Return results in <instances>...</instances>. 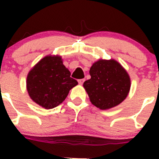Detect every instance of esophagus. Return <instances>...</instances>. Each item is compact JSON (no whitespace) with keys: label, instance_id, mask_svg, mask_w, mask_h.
Listing matches in <instances>:
<instances>
[{"label":"esophagus","instance_id":"esophagus-1","mask_svg":"<svg viewBox=\"0 0 159 159\" xmlns=\"http://www.w3.org/2000/svg\"><path fill=\"white\" fill-rule=\"evenodd\" d=\"M84 82V79H79L78 80V83L79 84H83V83Z\"/></svg>","mask_w":159,"mask_h":159}]
</instances>
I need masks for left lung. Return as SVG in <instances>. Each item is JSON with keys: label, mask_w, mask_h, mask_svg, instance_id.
<instances>
[{"label": "left lung", "mask_w": 159, "mask_h": 159, "mask_svg": "<svg viewBox=\"0 0 159 159\" xmlns=\"http://www.w3.org/2000/svg\"><path fill=\"white\" fill-rule=\"evenodd\" d=\"M91 78L84 88L90 101L100 109L106 110L119 105L130 90V78L126 70L115 60H99L90 68Z\"/></svg>", "instance_id": "left-lung-1"}]
</instances>
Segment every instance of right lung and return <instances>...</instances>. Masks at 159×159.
Here are the masks:
<instances>
[{"instance_id":"right-lung-1","label":"right lung","mask_w":159,"mask_h":159,"mask_svg":"<svg viewBox=\"0 0 159 159\" xmlns=\"http://www.w3.org/2000/svg\"><path fill=\"white\" fill-rule=\"evenodd\" d=\"M78 84L59 56H46L28 73L27 89L30 98L46 109L55 108L65 100Z\"/></svg>"}]
</instances>
